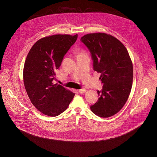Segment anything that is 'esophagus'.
<instances>
[{
    "instance_id": "esophagus-1",
    "label": "esophagus",
    "mask_w": 157,
    "mask_h": 157,
    "mask_svg": "<svg viewBox=\"0 0 157 157\" xmlns=\"http://www.w3.org/2000/svg\"><path fill=\"white\" fill-rule=\"evenodd\" d=\"M86 91V90H85V89H81V90H78V92H79V93H84V92H85Z\"/></svg>"
}]
</instances>
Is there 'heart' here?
<instances>
[{
  "label": "heart",
  "instance_id": "1",
  "mask_svg": "<svg viewBox=\"0 0 157 157\" xmlns=\"http://www.w3.org/2000/svg\"><path fill=\"white\" fill-rule=\"evenodd\" d=\"M85 53V51L83 50H79L78 51V55H84Z\"/></svg>",
  "mask_w": 157,
  "mask_h": 157
}]
</instances>
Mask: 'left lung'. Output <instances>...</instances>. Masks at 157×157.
Segmentation results:
<instances>
[{"instance_id":"1","label":"left lung","mask_w":157,"mask_h":157,"mask_svg":"<svg viewBox=\"0 0 157 157\" xmlns=\"http://www.w3.org/2000/svg\"><path fill=\"white\" fill-rule=\"evenodd\" d=\"M81 41L87 46L94 60V70L101 73L104 84L97 102L90 109L99 117L108 118L120 111L129 96L133 80L132 62L121 42L105 33H89Z\"/></svg>"}]
</instances>
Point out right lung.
Here are the masks:
<instances>
[{
  "label": "right lung",
  "instance_id": "add662e5",
  "mask_svg": "<svg viewBox=\"0 0 157 157\" xmlns=\"http://www.w3.org/2000/svg\"><path fill=\"white\" fill-rule=\"evenodd\" d=\"M78 37L54 35L42 37L32 46L23 67V82L32 104L40 112L56 117L64 112L75 94L57 83L55 71Z\"/></svg>",
  "mask_w": 157,
  "mask_h": 157
}]
</instances>
